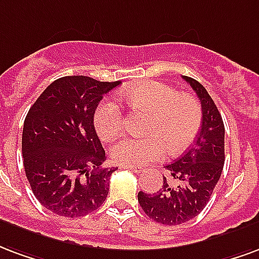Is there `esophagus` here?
<instances>
[{
  "instance_id": "34e87169",
  "label": "esophagus",
  "mask_w": 259,
  "mask_h": 259,
  "mask_svg": "<svg viewBox=\"0 0 259 259\" xmlns=\"http://www.w3.org/2000/svg\"><path fill=\"white\" fill-rule=\"evenodd\" d=\"M121 168L130 169V171H134V172H141L142 171V167H138V165H121Z\"/></svg>"
}]
</instances>
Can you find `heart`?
I'll list each match as a JSON object with an SVG mask.
<instances>
[{"instance_id": "b5f03b06", "label": "heart", "mask_w": 259, "mask_h": 259, "mask_svg": "<svg viewBox=\"0 0 259 259\" xmlns=\"http://www.w3.org/2000/svg\"><path fill=\"white\" fill-rule=\"evenodd\" d=\"M134 109L150 113L145 125L146 137H125L111 148V157L121 165H145L157 161L169 153L178 154L193 142L201 125L203 110L200 102L179 94L160 81H143L120 92ZM94 125L102 139L117 137L124 127L118 103L102 101L94 114Z\"/></svg>"}]
</instances>
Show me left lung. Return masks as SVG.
<instances>
[{
    "mask_svg": "<svg viewBox=\"0 0 259 259\" xmlns=\"http://www.w3.org/2000/svg\"><path fill=\"white\" fill-rule=\"evenodd\" d=\"M197 94L203 110L199 135L182 157L165 168L177 184L164 177L156 193H138V201L149 218L163 225H181L199 215L214 192L225 163V127L218 107L204 87L184 75Z\"/></svg>",
    "mask_w": 259,
    "mask_h": 259,
    "instance_id": "1",
    "label": "left lung"
}]
</instances>
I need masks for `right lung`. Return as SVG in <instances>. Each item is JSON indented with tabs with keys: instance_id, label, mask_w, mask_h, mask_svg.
<instances>
[{
	"instance_id": "right-lung-1",
	"label": "right lung",
	"mask_w": 259,
	"mask_h": 259,
	"mask_svg": "<svg viewBox=\"0 0 259 259\" xmlns=\"http://www.w3.org/2000/svg\"><path fill=\"white\" fill-rule=\"evenodd\" d=\"M120 81L67 75L47 87L24 118L22 154L34 196L60 217L77 218L103 204L110 175L94 127L105 94Z\"/></svg>"
}]
</instances>
